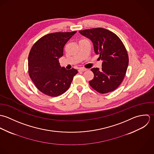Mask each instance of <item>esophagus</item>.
<instances>
[{"mask_svg":"<svg viewBox=\"0 0 154 154\" xmlns=\"http://www.w3.org/2000/svg\"><path fill=\"white\" fill-rule=\"evenodd\" d=\"M86 70H87V69H86V68H79V72H84V71H86Z\"/></svg>","mask_w":154,"mask_h":154,"instance_id":"1","label":"esophagus"}]
</instances>
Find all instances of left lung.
<instances>
[{"label": "left lung", "mask_w": 154, "mask_h": 154, "mask_svg": "<svg viewBox=\"0 0 154 154\" xmlns=\"http://www.w3.org/2000/svg\"><path fill=\"white\" fill-rule=\"evenodd\" d=\"M92 42L94 53L102 61V68H93V79L91 86L100 93L115 91L122 83L128 65L126 49L120 38L114 32L103 28L79 31Z\"/></svg>", "instance_id": "1"}]
</instances>
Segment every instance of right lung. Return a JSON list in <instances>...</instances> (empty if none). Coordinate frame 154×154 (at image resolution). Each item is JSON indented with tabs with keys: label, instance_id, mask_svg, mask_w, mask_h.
<instances>
[{
	"label": "right lung",
	"instance_id": "obj_1",
	"mask_svg": "<svg viewBox=\"0 0 154 154\" xmlns=\"http://www.w3.org/2000/svg\"><path fill=\"white\" fill-rule=\"evenodd\" d=\"M77 31L57 32L46 34L31 48L29 55V74L41 92L55 97L69 88L77 69H66L60 65L63 47Z\"/></svg>",
	"mask_w": 154,
	"mask_h": 154
}]
</instances>
